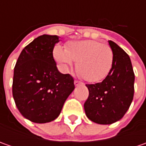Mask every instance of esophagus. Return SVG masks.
I'll return each mask as SVG.
<instances>
[{"mask_svg":"<svg viewBox=\"0 0 146 146\" xmlns=\"http://www.w3.org/2000/svg\"><path fill=\"white\" fill-rule=\"evenodd\" d=\"M74 84H75V85H76V86H79V85H80V84H81V82L78 81V80H75V81H74Z\"/></svg>","mask_w":146,"mask_h":146,"instance_id":"obj_1","label":"esophagus"}]
</instances>
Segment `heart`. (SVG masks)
<instances>
[{
	"instance_id": "1",
	"label": "heart",
	"mask_w": 146,
	"mask_h": 146,
	"mask_svg": "<svg viewBox=\"0 0 146 146\" xmlns=\"http://www.w3.org/2000/svg\"><path fill=\"white\" fill-rule=\"evenodd\" d=\"M54 57L64 70L77 61L76 69L89 83L102 81L109 75L114 62V53L108 44L91 40L70 42L66 49L56 46Z\"/></svg>"
}]
</instances>
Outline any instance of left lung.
<instances>
[{"label": "left lung", "mask_w": 146, "mask_h": 146, "mask_svg": "<svg viewBox=\"0 0 146 146\" xmlns=\"http://www.w3.org/2000/svg\"><path fill=\"white\" fill-rule=\"evenodd\" d=\"M114 62L109 75L101 83L86 84L88 98L84 102L85 114L99 124H111L121 119L129 109L134 95L135 75L127 53L109 40Z\"/></svg>", "instance_id": "8db88e82"}]
</instances>
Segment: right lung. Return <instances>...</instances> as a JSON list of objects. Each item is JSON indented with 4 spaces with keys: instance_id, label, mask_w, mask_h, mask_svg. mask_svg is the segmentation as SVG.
I'll return each mask as SVG.
<instances>
[{
    "instance_id": "right-lung-1",
    "label": "right lung",
    "mask_w": 146,
    "mask_h": 146,
    "mask_svg": "<svg viewBox=\"0 0 146 146\" xmlns=\"http://www.w3.org/2000/svg\"><path fill=\"white\" fill-rule=\"evenodd\" d=\"M58 41L57 36L37 37L23 49L14 66V102L22 115L33 123L57 119L75 88L73 77L60 73L53 58V48Z\"/></svg>"
}]
</instances>
